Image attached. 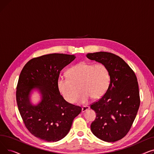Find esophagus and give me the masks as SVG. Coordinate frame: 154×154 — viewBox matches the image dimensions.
Segmentation results:
<instances>
[{"instance_id": "34e87169", "label": "esophagus", "mask_w": 154, "mask_h": 154, "mask_svg": "<svg viewBox=\"0 0 154 154\" xmlns=\"http://www.w3.org/2000/svg\"><path fill=\"white\" fill-rule=\"evenodd\" d=\"M88 109H89V107H88V106H84V107L82 108V112H85L87 110H88Z\"/></svg>"}]
</instances>
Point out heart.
Segmentation results:
<instances>
[{"instance_id": "heart-1", "label": "heart", "mask_w": 154, "mask_h": 154, "mask_svg": "<svg viewBox=\"0 0 154 154\" xmlns=\"http://www.w3.org/2000/svg\"><path fill=\"white\" fill-rule=\"evenodd\" d=\"M66 74L67 78L58 79L57 87L69 103L77 100L79 90L82 92V103H85L90 97L93 100L100 99L107 91L110 82L109 71L102 63L94 65L81 62L68 69Z\"/></svg>"}]
</instances>
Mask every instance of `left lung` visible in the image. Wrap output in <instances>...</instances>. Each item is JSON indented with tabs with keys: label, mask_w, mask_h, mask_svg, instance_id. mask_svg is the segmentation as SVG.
Returning <instances> with one entry per match:
<instances>
[{
	"label": "left lung",
	"mask_w": 154,
	"mask_h": 154,
	"mask_svg": "<svg viewBox=\"0 0 154 154\" xmlns=\"http://www.w3.org/2000/svg\"><path fill=\"white\" fill-rule=\"evenodd\" d=\"M86 56L105 65L110 77L106 92L91 105L96 113L91 131L105 142L119 140L130 131L140 106L137 77L128 65L116 54L99 52L88 53Z\"/></svg>",
	"instance_id": "8db88e82"
}]
</instances>
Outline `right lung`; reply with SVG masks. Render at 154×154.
I'll return each instance as SVG.
<instances>
[{"label":"right lung","instance_id":"add662e5","mask_svg":"<svg viewBox=\"0 0 154 154\" xmlns=\"http://www.w3.org/2000/svg\"><path fill=\"white\" fill-rule=\"evenodd\" d=\"M75 58V55L63 54L42 55L30 60L20 72L16 91L18 109L28 131L38 139L48 142L61 140L82 110L65 100L57 87L60 71ZM34 88L42 95L37 106L29 102Z\"/></svg>","mask_w":154,"mask_h":154}]
</instances>
